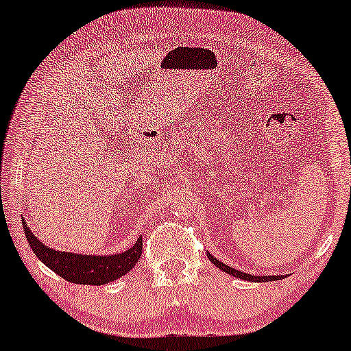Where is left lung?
<instances>
[{
    "label": "left lung",
    "mask_w": 351,
    "mask_h": 351,
    "mask_svg": "<svg viewBox=\"0 0 351 351\" xmlns=\"http://www.w3.org/2000/svg\"><path fill=\"white\" fill-rule=\"evenodd\" d=\"M208 258H209L210 261H213V263L216 265V267H217L219 269H222L223 273H229V274H232V276H235V278H242V280H245V281L263 282V281H276V280H282V278H285V274H281V276H255V274L242 273V271H239V269L227 267L226 263H222V261H219L217 258H214V256L210 255L209 252H208Z\"/></svg>",
    "instance_id": "8db88e82"
}]
</instances>
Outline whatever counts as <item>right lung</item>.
<instances>
[{"label":"right lung","instance_id":"add662e5","mask_svg":"<svg viewBox=\"0 0 351 351\" xmlns=\"http://www.w3.org/2000/svg\"><path fill=\"white\" fill-rule=\"evenodd\" d=\"M24 234L32 252L45 267H49L63 280L75 282V285L101 286L111 282L117 278L128 274L135 267L142 255V237L137 239L129 250L116 253V255H80L71 252H58L45 247L39 239L34 235L31 227L23 221Z\"/></svg>","mask_w":351,"mask_h":351}]
</instances>
